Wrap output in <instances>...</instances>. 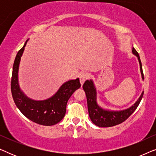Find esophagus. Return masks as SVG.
Segmentation results:
<instances>
[{
    "instance_id": "1",
    "label": "esophagus",
    "mask_w": 156,
    "mask_h": 156,
    "mask_svg": "<svg viewBox=\"0 0 156 156\" xmlns=\"http://www.w3.org/2000/svg\"><path fill=\"white\" fill-rule=\"evenodd\" d=\"M87 78H88V74H86V73H82L80 74V83L81 84H83L84 83L85 81L87 80Z\"/></svg>"
}]
</instances>
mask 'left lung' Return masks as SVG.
Segmentation results:
<instances>
[{
    "label": "left lung",
    "mask_w": 156,
    "mask_h": 156,
    "mask_svg": "<svg viewBox=\"0 0 156 156\" xmlns=\"http://www.w3.org/2000/svg\"><path fill=\"white\" fill-rule=\"evenodd\" d=\"M132 52L138 57L142 79L144 80V72H143L142 65L139 55L134 48L132 49ZM82 87L87 96L89 118L91 119L93 123L99 127L114 126L120 124L123 121H125L135 112L141 101L143 96H144V91H143L141 95L140 96L136 103L127 109L122 111H109L104 109L98 105L97 101V90H96L92 80H87L83 84Z\"/></svg>",
    "instance_id": "1"
}]
</instances>
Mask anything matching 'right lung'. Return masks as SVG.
I'll return each mask as SVG.
<instances>
[{
  "label": "right lung",
  "instance_id": "right-lung-1",
  "mask_svg": "<svg viewBox=\"0 0 156 156\" xmlns=\"http://www.w3.org/2000/svg\"><path fill=\"white\" fill-rule=\"evenodd\" d=\"M27 42L18 51L12 67L11 92L14 102L21 113L33 122L43 126L57 124L65 116L70 97L81 87L80 79L64 83L56 94L48 99L36 101L30 99L20 90L18 76L19 65Z\"/></svg>",
  "mask_w": 156,
  "mask_h": 156
}]
</instances>
